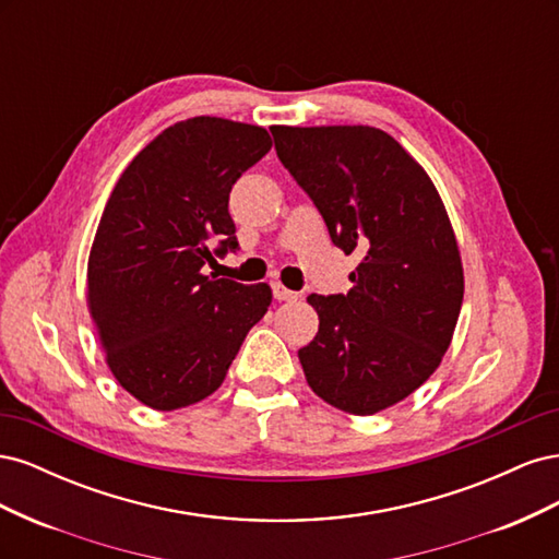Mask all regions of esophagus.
<instances>
[{"mask_svg":"<svg viewBox=\"0 0 559 559\" xmlns=\"http://www.w3.org/2000/svg\"><path fill=\"white\" fill-rule=\"evenodd\" d=\"M273 296H275L277 300H296V298H298L296 292H289V289H286V286H282L280 282L273 284Z\"/></svg>","mask_w":559,"mask_h":559,"instance_id":"34e87169","label":"esophagus"}]
</instances>
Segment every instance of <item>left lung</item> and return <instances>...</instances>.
<instances>
[{
	"label": "left lung",
	"mask_w": 559,
	"mask_h": 559,
	"mask_svg": "<svg viewBox=\"0 0 559 559\" xmlns=\"http://www.w3.org/2000/svg\"><path fill=\"white\" fill-rule=\"evenodd\" d=\"M289 170L345 253L347 294H310L314 341L298 349L312 392L373 415L411 396L441 364L464 298L460 249L429 175L370 126L270 128Z\"/></svg>",
	"instance_id": "obj_1"
}]
</instances>
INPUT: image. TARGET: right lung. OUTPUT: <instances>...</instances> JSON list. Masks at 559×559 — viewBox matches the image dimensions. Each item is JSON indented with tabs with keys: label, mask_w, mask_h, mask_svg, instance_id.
<instances>
[{
	"label": "right lung",
	"mask_w": 559,
	"mask_h": 559,
	"mask_svg": "<svg viewBox=\"0 0 559 559\" xmlns=\"http://www.w3.org/2000/svg\"><path fill=\"white\" fill-rule=\"evenodd\" d=\"M270 146L259 126L195 116L163 130L114 186L88 259V310L114 378L148 408L214 394L267 312V284L202 267L238 251L230 189Z\"/></svg>",
	"instance_id": "add662e5"
}]
</instances>
